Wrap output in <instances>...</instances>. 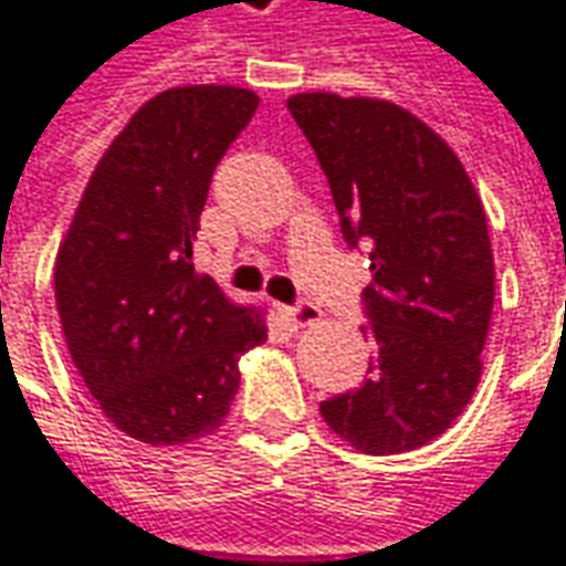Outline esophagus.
Segmentation results:
<instances>
[{"label":"esophagus","mask_w":566,"mask_h":566,"mask_svg":"<svg viewBox=\"0 0 566 566\" xmlns=\"http://www.w3.org/2000/svg\"><path fill=\"white\" fill-rule=\"evenodd\" d=\"M286 317H290L295 326H311V323L321 321V307L302 298V302H295L292 307H286Z\"/></svg>","instance_id":"1"}]
</instances>
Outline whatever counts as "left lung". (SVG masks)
Listing matches in <instances>:
<instances>
[{
    "instance_id": "8db88e82",
    "label": "left lung",
    "mask_w": 566,
    "mask_h": 566,
    "mask_svg": "<svg viewBox=\"0 0 566 566\" xmlns=\"http://www.w3.org/2000/svg\"><path fill=\"white\" fill-rule=\"evenodd\" d=\"M333 190L342 237L369 249L364 335L376 357L357 391L323 400L360 453L424 447L469 407L493 314L484 206L443 138L376 97H290Z\"/></svg>"
}]
</instances>
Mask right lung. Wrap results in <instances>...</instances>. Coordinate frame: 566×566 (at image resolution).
Instances as JSON below:
<instances>
[{"label":"right lung","mask_w":566,"mask_h":566,"mask_svg":"<svg viewBox=\"0 0 566 566\" xmlns=\"http://www.w3.org/2000/svg\"><path fill=\"white\" fill-rule=\"evenodd\" d=\"M259 97L187 85L150 97L97 163L54 261L70 357L104 416L144 443H185L224 422L240 354L264 314L193 271L212 171Z\"/></svg>","instance_id":"obj_1"}]
</instances>
